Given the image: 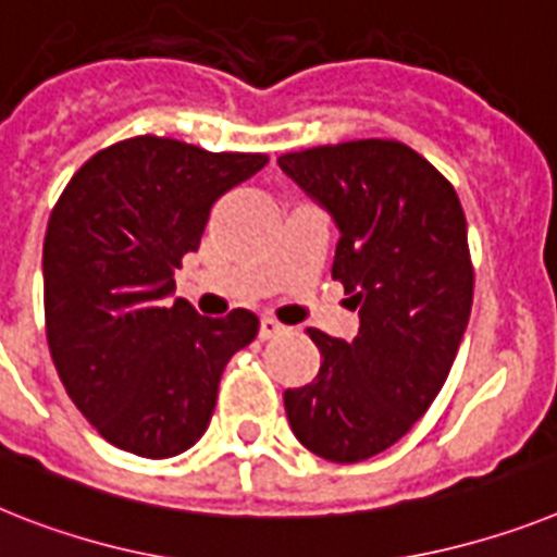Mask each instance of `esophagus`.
<instances>
[{"mask_svg": "<svg viewBox=\"0 0 557 557\" xmlns=\"http://www.w3.org/2000/svg\"><path fill=\"white\" fill-rule=\"evenodd\" d=\"M286 325H280L274 317H263V320H260V339H274V336L286 334Z\"/></svg>", "mask_w": 557, "mask_h": 557, "instance_id": "obj_1", "label": "esophagus"}]
</instances>
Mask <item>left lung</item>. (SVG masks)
Here are the masks:
<instances>
[{
    "label": "left lung",
    "mask_w": 557,
    "mask_h": 557,
    "mask_svg": "<svg viewBox=\"0 0 557 557\" xmlns=\"http://www.w3.org/2000/svg\"><path fill=\"white\" fill-rule=\"evenodd\" d=\"M339 228L331 277L359 311L345 343L308 329L320 373L283 394L300 445L354 465L396 445L433 405L473 308L459 195L401 141L329 144L277 158Z\"/></svg>",
    "instance_id": "obj_1"
}]
</instances>
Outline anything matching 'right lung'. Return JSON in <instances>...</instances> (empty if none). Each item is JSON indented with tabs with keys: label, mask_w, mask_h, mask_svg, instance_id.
I'll return each instance as SVG.
<instances>
[{
	"label": "right lung",
	"mask_w": 557,
	"mask_h": 557,
	"mask_svg": "<svg viewBox=\"0 0 557 557\" xmlns=\"http://www.w3.org/2000/svg\"><path fill=\"white\" fill-rule=\"evenodd\" d=\"M265 163L138 135L64 186L41 251L48 345L67 396L110 445L170 459L207 433L223 368L260 320L246 308L209 320L166 297L214 200Z\"/></svg>",
	"instance_id": "1"
}]
</instances>
